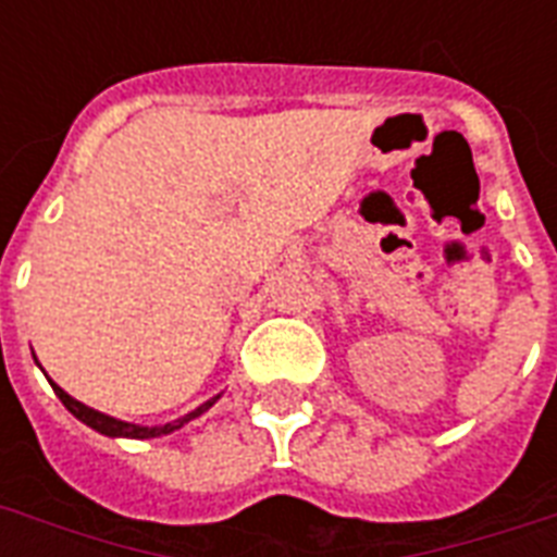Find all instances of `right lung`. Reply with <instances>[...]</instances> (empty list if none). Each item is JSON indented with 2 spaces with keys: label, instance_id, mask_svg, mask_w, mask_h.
Listing matches in <instances>:
<instances>
[{
  "label": "right lung",
  "instance_id": "1",
  "mask_svg": "<svg viewBox=\"0 0 557 557\" xmlns=\"http://www.w3.org/2000/svg\"><path fill=\"white\" fill-rule=\"evenodd\" d=\"M51 387H54L57 398L63 401L65 410L72 416H77L83 424H89V428H95L98 433H103V436H126V440H156V436H168V433L178 431V428H185L190 419H196V416H201L208 407L216 405V398L213 396L210 401H205V405H199L196 410H190L187 416H182V419H176V422H168V424H156V428H144V424H133V422H121V419H112V416L100 413V410H91V407H86L83 401H77V398H72L69 393H65L63 387H57L54 381H51Z\"/></svg>",
  "mask_w": 557,
  "mask_h": 557
}]
</instances>
